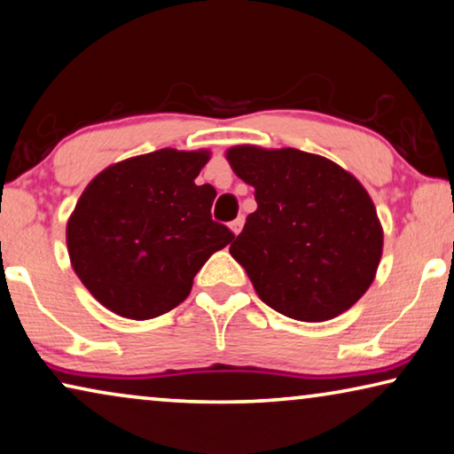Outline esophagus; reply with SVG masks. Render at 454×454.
I'll return each instance as SVG.
<instances>
[{
    "instance_id": "34e87169",
    "label": "esophagus",
    "mask_w": 454,
    "mask_h": 454,
    "mask_svg": "<svg viewBox=\"0 0 454 454\" xmlns=\"http://www.w3.org/2000/svg\"><path fill=\"white\" fill-rule=\"evenodd\" d=\"M242 224H245V218H242V215H239V218H236V220H232V222H230V230H232V232H234V234H239V232H240V230H242Z\"/></svg>"
}]
</instances>
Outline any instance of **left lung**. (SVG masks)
<instances>
[{
    "mask_svg": "<svg viewBox=\"0 0 454 454\" xmlns=\"http://www.w3.org/2000/svg\"><path fill=\"white\" fill-rule=\"evenodd\" d=\"M228 162L254 187L230 254L259 298L296 321H327L372 284L382 254L374 203L356 178L323 156L236 145Z\"/></svg>",
    "mask_w": 454,
    "mask_h": 454,
    "instance_id": "obj_1",
    "label": "left lung"
}]
</instances>
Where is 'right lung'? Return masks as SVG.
Returning <instances> with one entry per match:
<instances>
[{
    "label": "right lung",
    "mask_w": 454,
    "mask_h": 454,
    "mask_svg": "<svg viewBox=\"0 0 454 454\" xmlns=\"http://www.w3.org/2000/svg\"><path fill=\"white\" fill-rule=\"evenodd\" d=\"M207 152L158 150L108 166L67 222L82 284L121 317H160L189 296L197 271L234 239L212 220L215 189L195 184Z\"/></svg>",
    "instance_id": "1"
}]
</instances>
